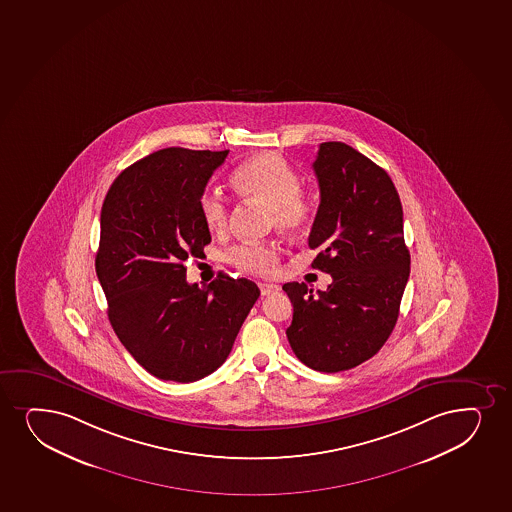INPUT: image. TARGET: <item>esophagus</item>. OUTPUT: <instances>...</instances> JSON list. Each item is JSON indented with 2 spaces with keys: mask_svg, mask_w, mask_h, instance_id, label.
<instances>
[{
  "mask_svg": "<svg viewBox=\"0 0 512 512\" xmlns=\"http://www.w3.org/2000/svg\"><path fill=\"white\" fill-rule=\"evenodd\" d=\"M260 293H262V296H269L272 295V293H276V291H279V286L277 284L272 283H259Z\"/></svg>",
  "mask_w": 512,
  "mask_h": 512,
  "instance_id": "1",
  "label": "esophagus"
}]
</instances>
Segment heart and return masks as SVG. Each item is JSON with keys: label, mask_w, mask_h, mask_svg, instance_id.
<instances>
[{"label": "heart", "mask_w": 512, "mask_h": 512, "mask_svg": "<svg viewBox=\"0 0 512 512\" xmlns=\"http://www.w3.org/2000/svg\"><path fill=\"white\" fill-rule=\"evenodd\" d=\"M231 185L243 199L269 207L272 224L283 231L307 228L317 212V200L301 188L300 175L276 152H264L240 164ZM199 205L207 228L226 229L229 209L221 193L205 192ZM224 259L238 271L265 276L279 262V248L274 243H238L226 250Z\"/></svg>", "instance_id": "b5f03b06"}]
</instances>
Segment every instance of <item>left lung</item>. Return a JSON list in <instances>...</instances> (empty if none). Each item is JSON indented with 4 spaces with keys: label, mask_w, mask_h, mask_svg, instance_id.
I'll use <instances>...</instances> for the list:
<instances>
[{
    "label": "left lung",
    "mask_w": 512,
    "mask_h": 512,
    "mask_svg": "<svg viewBox=\"0 0 512 512\" xmlns=\"http://www.w3.org/2000/svg\"><path fill=\"white\" fill-rule=\"evenodd\" d=\"M320 204L308 247L313 269L331 274L317 291L286 283L296 358L317 372L355 368L379 353L399 317L408 283L403 207L384 169L343 142L320 144L313 163Z\"/></svg>",
    "instance_id": "8db88e82"
}]
</instances>
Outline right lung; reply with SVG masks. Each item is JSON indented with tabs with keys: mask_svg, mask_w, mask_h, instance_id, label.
Listing matches in <instances>:
<instances>
[{
	"mask_svg": "<svg viewBox=\"0 0 512 512\" xmlns=\"http://www.w3.org/2000/svg\"><path fill=\"white\" fill-rule=\"evenodd\" d=\"M228 152H154L121 171L104 199L96 272L109 322L157 379L187 384L221 367L260 296L245 277L187 283L185 260L211 243L199 200Z\"/></svg>",
	"mask_w": 512,
	"mask_h": 512,
	"instance_id": "right-lung-1",
	"label": "right lung"
}]
</instances>
